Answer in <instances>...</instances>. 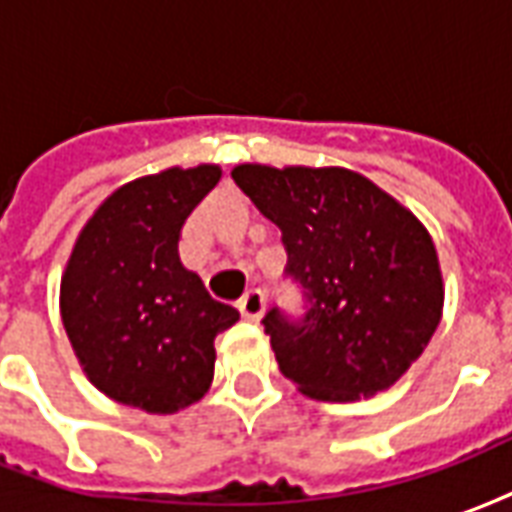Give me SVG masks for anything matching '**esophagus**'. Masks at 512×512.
Instances as JSON below:
<instances>
[{"label": "esophagus", "instance_id": "esophagus-1", "mask_svg": "<svg viewBox=\"0 0 512 512\" xmlns=\"http://www.w3.org/2000/svg\"><path fill=\"white\" fill-rule=\"evenodd\" d=\"M238 310H241V315H244L246 321H257V318L263 315V310H266V296H263V290H246L244 296L238 299Z\"/></svg>", "mask_w": 512, "mask_h": 512}]
</instances>
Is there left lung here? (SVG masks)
Returning <instances> with one entry per match:
<instances>
[{"label":"left lung","instance_id":"left-lung-1","mask_svg":"<svg viewBox=\"0 0 512 512\" xmlns=\"http://www.w3.org/2000/svg\"><path fill=\"white\" fill-rule=\"evenodd\" d=\"M233 180L282 230L299 315H263L282 376L315 400L389 389L436 332V246L417 216L351 169L241 164Z\"/></svg>","mask_w":512,"mask_h":512}]
</instances>
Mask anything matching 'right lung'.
I'll return each instance as SVG.
<instances>
[{"mask_svg":"<svg viewBox=\"0 0 512 512\" xmlns=\"http://www.w3.org/2000/svg\"><path fill=\"white\" fill-rule=\"evenodd\" d=\"M222 169H164L131 180L84 224L65 268L60 310L84 373L104 395L147 414L200 400L213 378V340L238 310L208 296L180 263L191 211Z\"/></svg>","mask_w":512,"mask_h":512,"instance_id":"obj_1","label":"right lung"}]
</instances>
